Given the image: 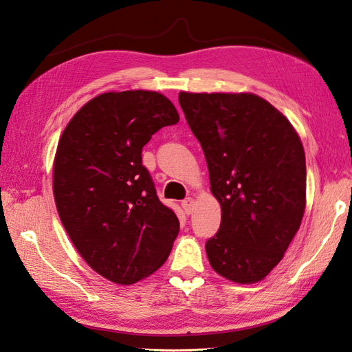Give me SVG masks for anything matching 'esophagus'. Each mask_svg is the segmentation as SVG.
<instances>
[{"label": "esophagus", "instance_id": "1", "mask_svg": "<svg viewBox=\"0 0 352 352\" xmlns=\"http://www.w3.org/2000/svg\"><path fill=\"white\" fill-rule=\"evenodd\" d=\"M182 207H183L186 214H192V211H193V199L192 198H186L182 202Z\"/></svg>", "mask_w": 352, "mask_h": 352}]
</instances>
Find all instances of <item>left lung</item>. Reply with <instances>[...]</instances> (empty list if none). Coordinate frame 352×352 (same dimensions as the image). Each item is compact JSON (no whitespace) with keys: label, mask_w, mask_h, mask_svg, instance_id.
Instances as JSON below:
<instances>
[{"label":"left lung","mask_w":352,"mask_h":352,"mask_svg":"<svg viewBox=\"0 0 352 352\" xmlns=\"http://www.w3.org/2000/svg\"><path fill=\"white\" fill-rule=\"evenodd\" d=\"M207 160L222 222L206 250L216 273L263 280L280 263L306 207V157L291 122L250 93H179Z\"/></svg>","instance_id":"left-lung-1"}]
</instances>
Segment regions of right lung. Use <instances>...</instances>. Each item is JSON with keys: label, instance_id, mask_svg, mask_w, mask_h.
<instances>
[{"label": "right lung", "instance_id": "add662e5", "mask_svg": "<svg viewBox=\"0 0 352 352\" xmlns=\"http://www.w3.org/2000/svg\"><path fill=\"white\" fill-rule=\"evenodd\" d=\"M179 121L156 91L104 93L64 129L54 162V196L72 243L94 272L132 285L168 259L179 231L142 165V148Z\"/></svg>", "mask_w": 352, "mask_h": 352}]
</instances>
